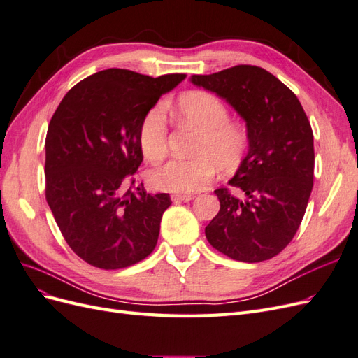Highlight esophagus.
<instances>
[{"mask_svg":"<svg viewBox=\"0 0 358 358\" xmlns=\"http://www.w3.org/2000/svg\"><path fill=\"white\" fill-rule=\"evenodd\" d=\"M194 197H196V196H194V194H173L171 200L173 201H189Z\"/></svg>","mask_w":358,"mask_h":358,"instance_id":"1","label":"esophagus"}]
</instances>
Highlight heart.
<instances>
[{
  "instance_id": "1",
  "label": "heart",
  "mask_w": 358,
  "mask_h": 358,
  "mask_svg": "<svg viewBox=\"0 0 358 358\" xmlns=\"http://www.w3.org/2000/svg\"><path fill=\"white\" fill-rule=\"evenodd\" d=\"M176 112L180 121L201 131L192 159H171L149 171V185L158 191L192 194L204 189L218 173L241 167L249 146L246 128L230 121V110L218 96L192 91L182 95ZM169 122L164 106L149 109L138 127V146L143 157L158 162L167 154Z\"/></svg>"
}]
</instances>
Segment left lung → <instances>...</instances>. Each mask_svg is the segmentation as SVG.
Instances as JSON below:
<instances>
[{
  "label": "left lung",
  "instance_id": "obj_1",
  "mask_svg": "<svg viewBox=\"0 0 358 358\" xmlns=\"http://www.w3.org/2000/svg\"><path fill=\"white\" fill-rule=\"evenodd\" d=\"M191 82L215 92L246 122L249 149L231 188H220L221 209L206 227L209 243L237 262L273 258L299 230L313 187V134L288 86L255 66H234Z\"/></svg>",
  "mask_w": 358,
  "mask_h": 358
}]
</instances>
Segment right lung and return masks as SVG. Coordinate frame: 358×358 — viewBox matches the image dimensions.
<instances>
[{
	"label": "right lung",
	"mask_w": 358,
	"mask_h": 358,
	"mask_svg": "<svg viewBox=\"0 0 358 358\" xmlns=\"http://www.w3.org/2000/svg\"><path fill=\"white\" fill-rule=\"evenodd\" d=\"M185 78L103 70L74 85L53 113L45 143L46 200L64 239L88 264L124 268L157 246L171 200L134 183L143 161L138 127Z\"/></svg>",
	"instance_id": "right-lung-1"
}]
</instances>
